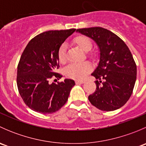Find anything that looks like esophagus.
Returning a JSON list of instances; mask_svg holds the SVG:
<instances>
[{
  "instance_id": "esophagus-1",
  "label": "esophagus",
  "mask_w": 146,
  "mask_h": 146,
  "mask_svg": "<svg viewBox=\"0 0 146 146\" xmlns=\"http://www.w3.org/2000/svg\"><path fill=\"white\" fill-rule=\"evenodd\" d=\"M76 84H82L84 83L83 80H76Z\"/></svg>"
}]
</instances>
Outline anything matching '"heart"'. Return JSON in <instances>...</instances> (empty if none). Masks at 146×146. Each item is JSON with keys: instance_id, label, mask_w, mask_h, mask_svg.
<instances>
[{"instance_id": "1", "label": "heart", "mask_w": 146, "mask_h": 146, "mask_svg": "<svg viewBox=\"0 0 146 146\" xmlns=\"http://www.w3.org/2000/svg\"><path fill=\"white\" fill-rule=\"evenodd\" d=\"M74 42L85 51H88L92 47V42L90 38L84 35H80L75 38ZM57 56L58 61L61 64H64L66 61V45L65 44H61L58 48ZM89 56L93 58L95 56V54L93 52L89 53ZM91 68H92L90 64L88 62L71 64L66 68L65 74L67 77L70 78L82 80L88 73L90 72Z\"/></svg>"}]
</instances>
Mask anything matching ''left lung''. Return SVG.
I'll use <instances>...</instances> for the list:
<instances>
[{
    "label": "left lung",
    "instance_id": "1",
    "mask_svg": "<svg viewBox=\"0 0 146 146\" xmlns=\"http://www.w3.org/2000/svg\"><path fill=\"white\" fill-rule=\"evenodd\" d=\"M98 45L100 58L92 76L97 80L95 92L88 97L95 107L114 111L130 98L136 80V64L129 47L117 35L100 27L78 29Z\"/></svg>",
    "mask_w": 146,
    "mask_h": 146
}]
</instances>
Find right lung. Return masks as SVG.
Returning <instances> with one entry per match:
<instances>
[{"label":"right lung","instance_id":"right-lung-1","mask_svg":"<svg viewBox=\"0 0 146 146\" xmlns=\"http://www.w3.org/2000/svg\"><path fill=\"white\" fill-rule=\"evenodd\" d=\"M76 31L50 30L31 39L22 54L17 65V85L26 105L42 114H51L66 104L73 80L65 79L57 83L49 82L53 78L62 77L56 72L59 68L58 51L64 42Z\"/></svg>","mask_w":146,"mask_h":146}]
</instances>
